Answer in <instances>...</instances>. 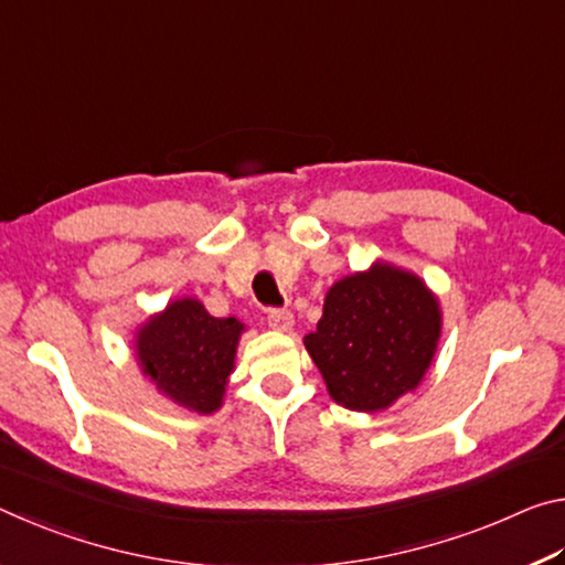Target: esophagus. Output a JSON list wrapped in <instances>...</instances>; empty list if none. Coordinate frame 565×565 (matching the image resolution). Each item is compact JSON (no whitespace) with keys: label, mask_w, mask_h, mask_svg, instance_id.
Masks as SVG:
<instances>
[{"label":"esophagus","mask_w":565,"mask_h":565,"mask_svg":"<svg viewBox=\"0 0 565 565\" xmlns=\"http://www.w3.org/2000/svg\"><path fill=\"white\" fill-rule=\"evenodd\" d=\"M267 326L273 330H280V332H288L292 328V312L290 310H277L273 308L267 312Z\"/></svg>","instance_id":"obj_1"}]
</instances>
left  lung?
Masks as SVG:
<instances>
[{
  "mask_svg": "<svg viewBox=\"0 0 565 565\" xmlns=\"http://www.w3.org/2000/svg\"><path fill=\"white\" fill-rule=\"evenodd\" d=\"M438 338L436 295L418 275L375 263L332 285L305 348L332 401L348 411L377 413L420 385Z\"/></svg>",
  "mask_w": 565,
  "mask_h": 565,
  "instance_id": "left-lung-1",
  "label": "left lung"
}]
</instances>
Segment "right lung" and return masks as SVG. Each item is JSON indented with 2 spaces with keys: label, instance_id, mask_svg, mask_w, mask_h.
Segmentation results:
<instances>
[{
  "label": "right lung",
  "instance_id": "add662e5",
  "mask_svg": "<svg viewBox=\"0 0 565 565\" xmlns=\"http://www.w3.org/2000/svg\"><path fill=\"white\" fill-rule=\"evenodd\" d=\"M243 330L237 318H212L200 300L180 298L137 330V360L172 403L210 415L222 405Z\"/></svg>",
  "mask_w": 565,
  "mask_h": 565
}]
</instances>
